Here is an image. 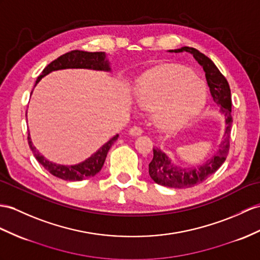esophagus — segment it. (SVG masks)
Instances as JSON below:
<instances>
[{
  "mask_svg": "<svg viewBox=\"0 0 260 260\" xmlns=\"http://www.w3.org/2000/svg\"><path fill=\"white\" fill-rule=\"evenodd\" d=\"M142 134V129L140 128V126H137V125H134L132 128H130L129 130V135L132 136V137H138L140 136Z\"/></svg>",
  "mask_w": 260,
  "mask_h": 260,
  "instance_id": "obj_1",
  "label": "esophagus"
}]
</instances>
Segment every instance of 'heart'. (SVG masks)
I'll return each mask as SVG.
<instances>
[{
  "label": "heart",
  "instance_id": "heart-1",
  "mask_svg": "<svg viewBox=\"0 0 260 260\" xmlns=\"http://www.w3.org/2000/svg\"><path fill=\"white\" fill-rule=\"evenodd\" d=\"M204 82L192 72L176 66L155 68L137 82L136 101L144 111H155L154 121L164 132L184 128L206 101Z\"/></svg>",
  "mask_w": 260,
  "mask_h": 260
}]
</instances>
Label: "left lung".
I'll return each mask as SVG.
<instances>
[{
	"mask_svg": "<svg viewBox=\"0 0 260 260\" xmlns=\"http://www.w3.org/2000/svg\"><path fill=\"white\" fill-rule=\"evenodd\" d=\"M170 53H188L193 55L195 60L203 67L207 85L215 104L218 105L220 112L225 116V134L217 150L210 160L198 168L181 169L174 166L170 157L160 149L153 148V159L149 164L150 178L163 186L173 188H187L200 184L207 180L221 167L226 160L230 150V136L233 123L232 118V96L229 82L216 65L207 56L193 47H181L170 49Z\"/></svg>",
	"mask_w": 260,
	"mask_h": 260,
	"instance_id": "obj_1",
	"label": "left lung"
}]
</instances>
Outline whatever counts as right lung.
Returning <instances> with one entry per match:
<instances>
[{"mask_svg":"<svg viewBox=\"0 0 260 260\" xmlns=\"http://www.w3.org/2000/svg\"><path fill=\"white\" fill-rule=\"evenodd\" d=\"M69 68H82V69H92V71H104L110 72L111 68L109 65V60L106 58V54L104 52H84V50H72V52L61 55L58 58L53 60L49 65H47L42 74L37 77L35 86L39 84L40 80L44 76L55 71L60 69H69ZM119 135L112 137L108 142H106L103 147L99 148L88 159L82 161L75 166H62L57 164L52 161L45 159L36 148L31 143L29 132L27 137L28 145L33 152L36 160L45 168L50 174H53L56 178H59L65 181H81L91 176L96 175L103 168L107 153H108L111 145L117 141Z\"/></svg>","mask_w":260,"mask_h":260,"instance_id":"right-lung-1","label":"right lung"}]
</instances>
